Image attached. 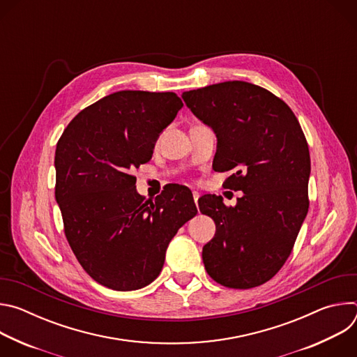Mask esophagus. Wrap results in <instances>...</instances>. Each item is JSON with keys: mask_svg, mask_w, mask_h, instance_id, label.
Listing matches in <instances>:
<instances>
[{"mask_svg": "<svg viewBox=\"0 0 357 357\" xmlns=\"http://www.w3.org/2000/svg\"><path fill=\"white\" fill-rule=\"evenodd\" d=\"M199 192L197 190H193V199H195V203H196V205H197V199H199Z\"/></svg>", "mask_w": 357, "mask_h": 357, "instance_id": "34e87169", "label": "esophagus"}]
</instances>
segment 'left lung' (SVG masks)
Masks as SVG:
<instances>
[{
	"instance_id": "left-lung-1",
	"label": "left lung",
	"mask_w": 357,
	"mask_h": 357,
	"mask_svg": "<svg viewBox=\"0 0 357 357\" xmlns=\"http://www.w3.org/2000/svg\"><path fill=\"white\" fill-rule=\"evenodd\" d=\"M182 98L216 134L213 169L233 171L225 186L243 192L230 208L220 196L199 199L200 212L216 225L202 250L205 268L225 287H259L284 266L308 213L307 139L284 101L256 84L223 82Z\"/></svg>"
}]
</instances>
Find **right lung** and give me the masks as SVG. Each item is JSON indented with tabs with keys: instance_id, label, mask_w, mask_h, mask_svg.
<instances>
[{
	"instance_id": "obj_1",
	"label": "right lung",
	"mask_w": 357,
	"mask_h": 357,
	"mask_svg": "<svg viewBox=\"0 0 357 357\" xmlns=\"http://www.w3.org/2000/svg\"><path fill=\"white\" fill-rule=\"evenodd\" d=\"M182 106L172 91H116L82 110L58 141L55 197L66 238L84 271L107 288L154 281L169 241L197 213L186 188L145 200L131 175Z\"/></svg>"
}]
</instances>
